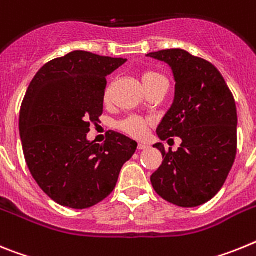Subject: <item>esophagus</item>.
Segmentation results:
<instances>
[{
	"label": "esophagus",
	"instance_id": "esophagus-1",
	"mask_svg": "<svg viewBox=\"0 0 256 256\" xmlns=\"http://www.w3.org/2000/svg\"><path fill=\"white\" fill-rule=\"evenodd\" d=\"M146 146H146V143H139V144H138V150H146Z\"/></svg>",
	"mask_w": 256,
	"mask_h": 256
}]
</instances>
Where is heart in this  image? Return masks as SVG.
<instances>
[{
	"label": "heart",
	"instance_id": "b5f03b06",
	"mask_svg": "<svg viewBox=\"0 0 256 256\" xmlns=\"http://www.w3.org/2000/svg\"><path fill=\"white\" fill-rule=\"evenodd\" d=\"M140 81L146 91L152 88H156V86L168 85V80L161 73L156 72V70H146V72L142 73ZM108 100H110V90H106V92H104V102L106 103ZM148 126H150L148 120L132 116V117H128V118L120 122L118 128L120 130H122L124 132L130 135V136L143 138L146 135Z\"/></svg>",
	"mask_w": 256,
	"mask_h": 256
}]
</instances>
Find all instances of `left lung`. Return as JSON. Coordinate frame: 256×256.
Instances as JSON below:
<instances>
[{
	"label": "left lung",
	"instance_id": "8db88e82",
	"mask_svg": "<svg viewBox=\"0 0 256 256\" xmlns=\"http://www.w3.org/2000/svg\"><path fill=\"white\" fill-rule=\"evenodd\" d=\"M165 62L175 80L174 102L156 130L161 140L182 139L176 152H166L150 176L162 198L180 208L210 201L223 186L237 153V110L223 76L210 62L182 48L150 52ZM171 140V139H168Z\"/></svg>",
	"mask_w": 256,
	"mask_h": 256
}]
</instances>
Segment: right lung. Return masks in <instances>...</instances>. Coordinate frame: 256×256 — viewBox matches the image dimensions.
Returning <instances> with one entry per match:
<instances>
[{
	"mask_svg": "<svg viewBox=\"0 0 256 256\" xmlns=\"http://www.w3.org/2000/svg\"><path fill=\"white\" fill-rule=\"evenodd\" d=\"M122 58L72 51L48 62L26 90L19 117L30 174L56 204L88 208L114 190L120 171L138 143L114 132L104 144L88 140L90 124L103 113L106 77Z\"/></svg>",
	"mask_w": 256,
	"mask_h": 256,
	"instance_id": "right-lung-1",
	"label": "right lung"
}]
</instances>
